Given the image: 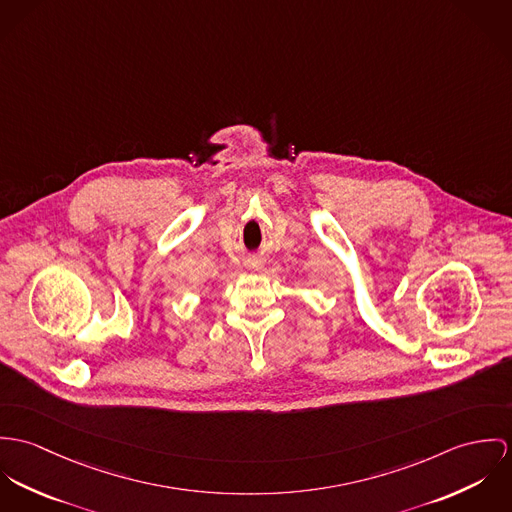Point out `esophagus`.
Instances as JSON below:
<instances>
[{
    "label": "esophagus",
    "instance_id": "obj_1",
    "mask_svg": "<svg viewBox=\"0 0 512 512\" xmlns=\"http://www.w3.org/2000/svg\"><path fill=\"white\" fill-rule=\"evenodd\" d=\"M259 265H261V261H259V259H251V261H249V267H253V269H257Z\"/></svg>",
    "mask_w": 512,
    "mask_h": 512
}]
</instances>
